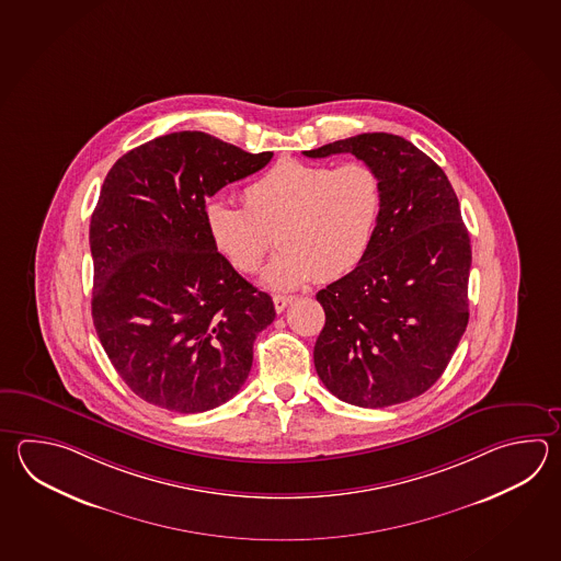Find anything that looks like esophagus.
<instances>
[{"mask_svg": "<svg viewBox=\"0 0 561 561\" xmlns=\"http://www.w3.org/2000/svg\"><path fill=\"white\" fill-rule=\"evenodd\" d=\"M291 301H294L291 296H274L275 311H277V313H282V311H284Z\"/></svg>", "mask_w": 561, "mask_h": 561, "instance_id": "34e87169", "label": "esophagus"}]
</instances>
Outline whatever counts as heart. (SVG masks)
I'll return each mask as SVG.
<instances>
[{"mask_svg":"<svg viewBox=\"0 0 561 561\" xmlns=\"http://www.w3.org/2000/svg\"><path fill=\"white\" fill-rule=\"evenodd\" d=\"M245 207L214 197L204 206L207 236L241 274H253L272 243L262 286L289 291L355 270L376 238L383 183L364 161L340 168L286 158L243 190Z\"/></svg>","mask_w":561,"mask_h":561,"instance_id":"b5f03b06","label":"heart"}]
</instances>
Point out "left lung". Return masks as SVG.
Listing matches in <instances>:
<instances>
[{
    "label": "left lung",
    "instance_id": "1",
    "mask_svg": "<svg viewBox=\"0 0 561 561\" xmlns=\"http://www.w3.org/2000/svg\"><path fill=\"white\" fill-rule=\"evenodd\" d=\"M304 153H352L383 183L366 257L316 296L325 311L316 371L352 405L413 400L444 374L468 328L471 245L458 195L432 158L393 134H359Z\"/></svg>",
    "mask_w": 561,
    "mask_h": 561
}]
</instances>
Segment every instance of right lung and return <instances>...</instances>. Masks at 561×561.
<instances>
[{"label":"right lung","mask_w":561,"mask_h":561,"mask_svg":"<svg viewBox=\"0 0 561 561\" xmlns=\"http://www.w3.org/2000/svg\"><path fill=\"white\" fill-rule=\"evenodd\" d=\"M272 156L175 131L127 151L105 175L90 224L93 325L141 400L207 412L250 376L274 301L214 248L204 206Z\"/></svg>","instance_id":"add662e5"}]
</instances>
